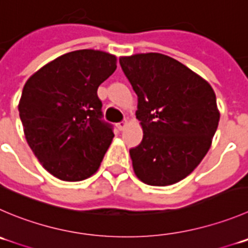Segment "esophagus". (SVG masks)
I'll return each mask as SVG.
<instances>
[{
  "mask_svg": "<svg viewBox=\"0 0 248 248\" xmlns=\"http://www.w3.org/2000/svg\"><path fill=\"white\" fill-rule=\"evenodd\" d=\"M125 126H126V120H123V122H119L117 124V128L119 129L120 131L124 130V129H125Z\"/></svg>",
  "mask_w": 248,
  "mask_h": 248,
  "instance_id": "34e87169",
  "label": "esophagus"
}]
</instances>
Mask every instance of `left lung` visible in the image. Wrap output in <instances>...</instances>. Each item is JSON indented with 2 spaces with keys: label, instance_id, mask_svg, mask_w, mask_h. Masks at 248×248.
<instances>
[{
  "label": "left lung",
  "instance_id": "1",
  "mask_svg": "<svg viewBox=\"0 0 248 248\" xmlns=\"http://www.w3.org/2000/svg\"><path fill=\"white\" fill-rule=\"evenodd\" d=\"M138 95L142 141L130 150L142 183L167 186L192 173L211 147L219 123L211 85L183 63L162 53L120 57Z\"/></svg>",
  "mask_w": 248,
  "mask_h": 248
}]
</instances>
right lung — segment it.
<instances>
[{"label":"right lung","mask_w":248,"mask_h":248,"mask_svg":"<svg viewBox=\"0 0 248 248\" xmlns=\"http://www.w3.org/2000/svg\"><path fill=\"white\" fill-rule=\"evenodd\" d=\"M107 52L78 49L44 65L28 79L19 117L25 139L48 173L80 181L97 171L112 139L97 89L114 73Z\"/></svg>","instance_id":"obj_1"}]
</instances>
